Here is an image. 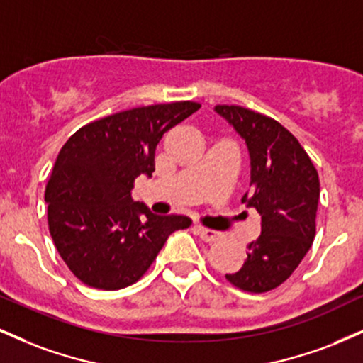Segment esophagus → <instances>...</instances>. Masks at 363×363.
<instances>
[{
	"instance_id": "esophagus-1",
	"label": "esophagus",
	"mask_w": 363,
	"mask_h": 363,
	"mask_svg": "<svg viewBox=\"0 0 363 363\" xmlns=\"http://www.w3.org/2000/svg\"><path fill=\"white\" fill-rule=\"evenodd\" d=\"M194 232L201 237L205 242H215V240H218L220 237H222V234H220L218 230H211V228H205V227H201V225H196Z\"/></svg>"
}]
</instances>
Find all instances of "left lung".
I'll use <instances>...</instances> for the list:
<instances>
[{
  "label": "left lung",
  "instance_id": "1",
  "mask_svg": "<svg viewBox=\"0 0 363 363\" xmlns=\"http://www.w3.org/2000/svg\"><path fill=\"white\" fill-rule=\"evenodd\" d=\"M215 112L247 145L251 182L242 203L261 215V235L247 245L242 268L225 278L237 289L262 294L290 278L311 249L319 203L318 170L278 121L240 106H216Z\"/></svg>",
  "mask_w": 363,
  "mask_h": 363
}]
</instances>
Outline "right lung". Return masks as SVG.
<instances>
[{"mask_svg": "<svg viewBox=\"0 0 363 363\" xmlns=\"http://www.w3.org/2000/svg\"><path fill=\"white\" fill-rule=\"evenodd\" d=\"M198 102L136 107L94 121L62 145L45 186L49 232L57 252L85 285L119 290L147 273L184 215H153L133 201L138 176L152 177L164 133Z\"/></svg>", "mask_w": 363, "mask_h": 363, "instance_id": "1", "label": "right lung"}]
</instances>
